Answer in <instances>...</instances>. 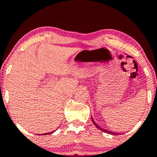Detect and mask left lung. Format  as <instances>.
Wrapping results in <instances>:
<instances>
[{
    "instance_id": "obj_1",
    "label": "left lung",
    "mask_w": 157,
    "mask_h": 157,
    "mask_svg": "<svg viewBox=\"0 0 157 157\" xmlns=\"http://www.w3.org/2000/svg\"><path fill=\"white\" fill-rule=\"evenodd\" d=\"M91 119H92V121H93V123H94V125H95L96 126H97V127L98 128V129H100L101 130V131H102V132H105V133H107V134H110V135H120V133H117V132H111V131H108V130H106V129H102V128L101 127H100V126H99L97 125V124H96L95 123V121H94V119L93 118H91Z\"/></svg>"
}]
</instances>
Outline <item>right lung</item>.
I'll list each match as a JSON object with an SVG mask.
<instances>
[{"mask_svg":"<svg viewBox=\"0 0 157 157\" xmlns=\"http://www.w3.org/2000/svg\"><path fill=\"white\" fill-rule=\"evenodd\" d=\"M54 132H48V133H44V134H41V135H50V134L53 133Z\"/></svg>","mask_w":157,"mask_h":157,"instance_id":"add662e5","label":"right lung"}]
</instances>
